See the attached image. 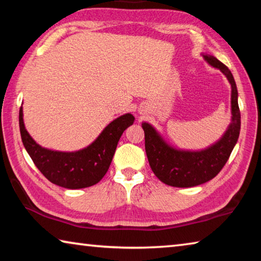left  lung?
Here are the masks:
<instances>
[{
  "mask_svg": "<svg viewBox=\"0 0 261 261\" xmlns=\"http://www.w3.org/2000/svg\"><path fill=\"white\" fill-rule=\"evenodd\" d=\"M207 63L220 69L231 85V123L226 134L211 147L202 151H180L169 146L154 127L143 123L145 151L153 173L167 185L191 188L214 178L226 165L241 131V112L235 79L226 65L212 55H202Z\"/></svg>",
  "mask_w": 261,
  "mask_h": 261,
  "instance_id": "left-lung-1",
  "label": "left lung"
}]
</instances>
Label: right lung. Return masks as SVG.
Listing matches in <instances>:
<instances>
[{
  "instance_id": "1",
  "label": "right lung",
  "mask_w": 261,
  "mask_h": 261,
  "mask_svg": "<svg viewBox=\"0 0 261 261\" xmlns=\"http://www.w3.org/2000/svg\"><path fill=\"white\" fill-rule=\"evenodd\" d=\"M134 121V115H122L109 123L90 146L77 152H57L35 143L25 129L23 108L19 109V130L25 149L48 180L65 189L88 188L100 182L109 169L122 134Z\"/></svg>"
}]
</instances>
